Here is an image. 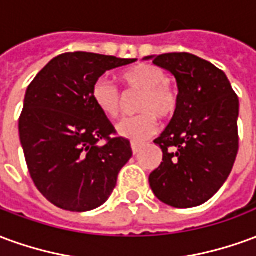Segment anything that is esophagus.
I'll list each match as a JSON object with an SVG mask.
<instances>
[{"label": "esophagus", "instance_id": "esophagus-1", "mask_svg": "<svg viewBox=\"0 0 256 256\" xmlns=\"http://www.w3.org/2000/svg\"><path fill=\"white\" fill-rule=\"evenodd\" d=\"M140 148H141V145H138V144H132V150H133L134 155H137V154H138Z\"/></svg>", "mask_w": 256, "mask_h": 256}]
</instances>
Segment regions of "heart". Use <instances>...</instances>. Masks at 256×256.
<instances>
[{"label":"heart","instance_id":"obj_1","mask_svg":"<svg viewBox=\"0 0 256 256\" xmlns=\"http://www.w3.org/2000/svg\"><path fill=\"white\" fill-rule=\"evenodd\" d=\"M120 79L130 92H138L141 97L137 102L140 115L122 119L116 124V132L123 138L142 142L156 133V118L168 119L176 114L177 94L172 86L166 84L164 72L150 64H137L128 68L122 72ZM92 98L106 116L115 118L120 111V93L108 79L96 80L92 89Z\"/></svg>","mask_w":256,"mask_h":256}]
</instances>
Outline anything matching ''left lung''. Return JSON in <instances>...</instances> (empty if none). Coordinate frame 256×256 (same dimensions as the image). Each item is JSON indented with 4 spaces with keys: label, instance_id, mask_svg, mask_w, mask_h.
<instances>
[{
    "label": "left lung",
    "instance_id": "obj_1",
    "mask_svg": "<svg viewBox=\"0 0 256 256\" xmlns=\"http://www.w3.org/2000/svg\"><path fill=\"white\" fill-rule=\"evenodd\" d=\"M176 78L178 106L154 141L163 152L150 172L152 192L162 203L190 208L218 192L238 150V98L224 71L190 53L146 56Z\"/></svg>",
    "mask_w": 256,
    "mask_h": 256
}]
</instances>
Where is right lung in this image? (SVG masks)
I'll return each mask as SVG.
<instances>
[{
    "mask_svg": "<svg viewBox=\"0 0 256 256\" xmlns=\"http://www.w3.org/2000/svg\"><path fill=\"white\" fill-rule=\"evenodd\" d=\"M134 62L64 53L27 88L19 119L26 163L38 190L60 208L84 212L102 206L133 155L128 140L111 137L115 128L96 106L92 89L106 71Z\"/></svg>",
    "mask_w": 256,
    "mask_h": 256,
    "instance_id": "1",
    "label": "right lung"
}]
</instances>
